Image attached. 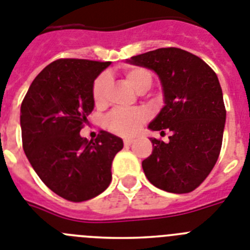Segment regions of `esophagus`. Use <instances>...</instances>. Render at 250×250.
Instances as JSON below:
<instances>
[{
    "label": "esophagus",
    "mask_w": 250,
    "mask_h": 250,
    "mask_svg": "<svg viewBox=\"0 0 250 250\" xmlns=\"http://www.w3.org/2000/svg\"><path fill=\"white\" fill-rule=\"evenodd\" d=\"M123 142H125V146H131L132 143H133V140L132 138H125Z\"/></svg>",
    "instance_id": "34e87169"
}]
</instances>
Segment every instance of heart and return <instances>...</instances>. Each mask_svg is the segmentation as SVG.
<instances>
[{"label": "heart", "instance_id": "1", "mask_svg": "<svg viewBox=\"0 0 250 250\" xmlns=\"http://www.w3.org/2000/svg\"><path fill=\"white\" fill-rule=\"evenodd\" d=\"M125 77L127 82L133 86L137 92L143 93L152 84V75L147 69L143 68H131L125 73ZM109 77L107 74H103L94 82L93 85V99L97 105H103L107 101V93L109 88ZM148 118V113L145 109H131L123 110L117 109L112 112L107 118V127L110 131L121 136H132L138 129L141 125L146 122Z\"/></svg>", "mask_w": 250, "mask_h": 250}]
</instances>
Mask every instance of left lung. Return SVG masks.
<instances>
[{
  "instance_id": "8db88e82",
  "label": "left lung",
  "mask_w": 250,
  "mask_h": 250,
  "mask_svg": "<svg viewBox=\"0 0 250 250\" xmlns=\"http://www.w3.org/2000/svg\"><path fill=\"white\" fill-rule=\"evenodd\" d=\"M127 62L157 74L165 105L148 128L171 132L167 143L149 138L153 149L142 161L143 172L161 190L191 192L208 177L220 153L227 110L218 77L199 56L177 47L132 56Z\"/></svg>"
}]
</instances>
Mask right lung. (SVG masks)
Masks as SVG:
<instances>
[{
	"label": "right lung",
	"mask_w": 250,
	"mask_h": 250,
	"mask_svg": "<svg viewBox=\"0 0 250 250\" xmlns=\"http://www.w3.org/2000/svg\"><path fill=\"white\" fill-rule=\"evenodd\" d=\"M110 62L59 59L41 70L21 104L25 155L41 181L56 195L80 203L98 196L112 181V162L122 138L101 131L80 136L94 109L93 85Z\"/></svg>",
	"instance_id": "obj_1"
}]
</instances>
